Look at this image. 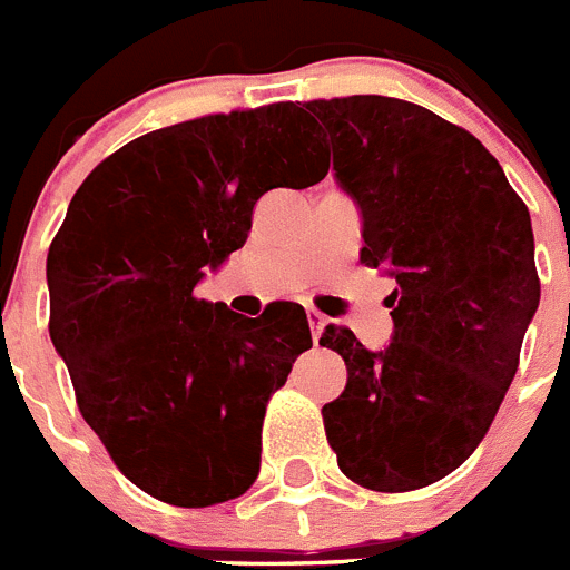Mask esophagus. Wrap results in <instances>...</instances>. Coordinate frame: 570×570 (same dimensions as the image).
Segmentation results:
<instances>
[{
    "mask_svg": "<svg viewBox=\"0 0 570 570\" xmlns=\"http://www.w3.org/2000/svg\"><path fill=\"white\" fill-rule=\"evenodd\" d=\"M308 325H311V336H314V342H320L322 331H325V325H328V316H322L320 311L308 308Z\"/></svg>",
    "mask_w": 570,
    "mask_h": 570,
    "instance_id": "34e87169",
    "label": "esophagus"
}]
</instances>
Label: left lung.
Returning <instances> with one entry per match:
<instances>
[{"instance_id":"obj_1","label":"left lung","mask_w":570,"mask_h":570,"mask_svg":"<svg viewBox=\"0 0 570 570\" xmlns=\"http://www.w3.org/2000/svg\"><path fill=\"white\" fill-rule=\"evenodd\" d=\"M362 216L360 259L396 279L394 336L367 351L328 325L347 385L322 407L342 473L414 491L476 451L540 305L533 230L505 170L468 130L391 97L305 102Z\"/></svg>"}]
</instances>
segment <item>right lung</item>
<instances>
[{"label": "right lung", "mask_w": 570, "mask_h": 570, "mask_svg": "<svg viewBox=\"0 0 570 570\" xmlns=\"http://www.w3.org/2000/svg\"><path fill=\"white\" fill-rule=\"evenodd\" d=\"M328 174L294 102L150 130L90 170L48 250L50 342L79 411L134 485L179 508L228 502L259 473L262 420L308 351V316L248 320L196 299L245 245L254 205Z\"/></svg>", "instance_id": "obj_1"}]
</instances>
